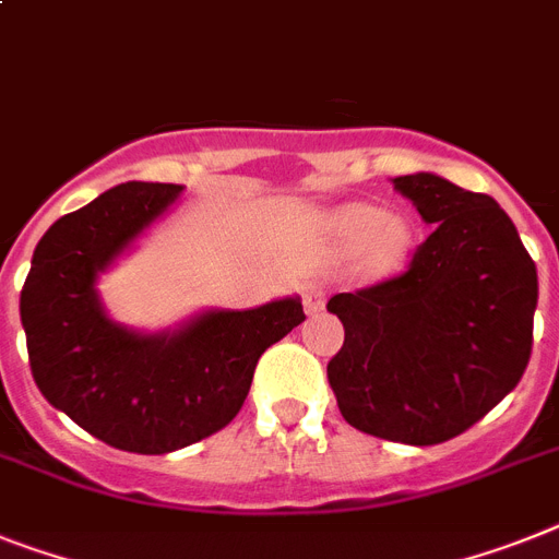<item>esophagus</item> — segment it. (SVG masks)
I'll list each match as a JSON object with an SVG mask.
<instances>
[{"instance_id":"obj_1","label":"esophagus","mask_w":559,"mask_h":559,"mask_svg":"<svg viewBox=\"0 0 559 559\" xmlns=\"http://www.w3.org/2000/svg\"><path fill=\"white\" fill-rule=\"evenodd\" d=\"M302 306L308 313H317L325 306V288L320 283H306L302 285Z\"/></svg>"}]
</instances>
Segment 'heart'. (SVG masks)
<instances>
[{"label":"heart","mask_w":559,"mask_h":559,"mask_svg":"<svg viewBox=\"0 0 559 559\" xmlns=\"http://www.w3.org/2000/svg\"><path fill=\"white\" fill-rule=\"evenodd\" d=\"M334 230L345 248H362L366 265L389 271L403 260L408 228L400 216H385L373 205H348L334 216Z\"/></svg>","instance_id":"obj_1"}]
</instances>
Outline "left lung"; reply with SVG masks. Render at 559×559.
Wrapping results in <instances>:
<instances>
[{
  "mask_svg": "<svg viewBox=\"0 0 559 559\" xmlns=\"http://www.w3.org/2000/svg\"><path fill=\"white\" fill-rule=\"evenodd\" d=\"M394 188L435 230L403 274L329 299L345 329L329 382L357 431L437 445L486 417L523 377L537 269L486 193L437 174L396 177Z\"/></svg>",
  "mask_w": 559,
  "mask_h": 559,
  "instance_id": "left-lung-1",
  "label": "left lung"
}]
</instances>
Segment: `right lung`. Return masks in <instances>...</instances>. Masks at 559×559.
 Listing matches in <instances>:
<instances>
[{"mask_svg": "<svg viewBox=\"0 0 559 559\" xmlns=\"http://www.w3.org/2000/svg\"><path fill=\"white\" fill-rule=\"evenodd\" d=\"M182 186L124 182L45 230L22 285L27 359L41 396L87 435L133 454H168L237 417L269 345L306 320L297 297L205 311L140 334L105 313L96 280Z\"/></svg>", "mask_w": 559, "mask_h": 559, "instance_id": "add662e5", "label": "right lung"}]
</instances>
